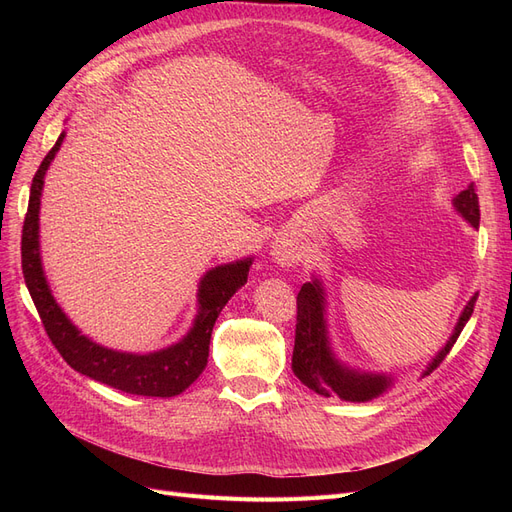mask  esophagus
Here are the masks:
<instances>
[{"mask_svg":"<svg viewBox=\"0 0 512 512\" xmlns=\"http://www.w3.org/2000/svg\"><path fill=\"white\" fill-rule=\"evenodd\" d=\"M273 260L277 262V265H282V267H294L297 265V262L301 260V252H299V247L294 245L292 241H286V239H282V241H275L273 243Z\"/></svg>","mask_w":512,"mask_h":512,"instance_id":"esophagus-1","label":"esophagus"}]
</instances>
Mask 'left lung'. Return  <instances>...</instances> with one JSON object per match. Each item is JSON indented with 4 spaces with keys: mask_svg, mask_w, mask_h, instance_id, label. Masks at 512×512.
Listing matches in <instances>:
<instances>
[{
    "mask_svg": "<svg viewBox=\"0 0 512 512\" xmlns=\"http://www.w3.org/2000/svg\"><path fill=\"white\" fill-rule=\"evenodd\" d=\"M453 207L470 226L478 228L480 209L474 183H470L466 190L453 198ZM476 297L478 294H474L466 307H463L451 337L446 339V344L429 361L423 371V378L429 376L446 359V354L451 352L459 333L474 312ZM292 371L314 393L322 397L337 395L342 401H352V404H365V401L378 399L395 384L391 374L350 367L348 363L337 359L329 339L327 290H324L322 280L316 275L312 277V282H305L297 294V335H294Z\"/></svg>",
    "mask_w": 512,
    "mask_h": 512,
    "instance_id": "1",
    "label": "left lung"
}]
</instances>
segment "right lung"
I'll list each match as a JSON object with an SVG mask.
<instances>
[{
	"label": "right lung",
	"instance_id": "1",
	"mask_svg": "<svg viewBox=\"0 0 512 512\" xmlns=\"http://www.w3.org/2000/svg\"><path fill=\"white\" fill-rule=\"evenodd\" d=\"M66 132H61L55 147L46 153L29 192V207L23 224L21 262L29 294L44 324L46 335L53 346L64 356V361L79 374L113 386L123 393L143 397H175L203 374L209 359V344L213 324L218 320L224 305L230 301L245 282L252 267V256L226 262L209 269L198 282V312L192 329L179 342L156 352L136 354L106 348L83 331L66 316L64 309L55 301L49 282L42 269L40 256V196L44 188V175L55 160L57 151L64 143Z\"/></svg>",
	"mask_w": 512,
	"mask_h": 512
}]
</instances>
